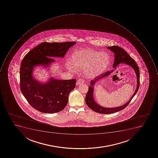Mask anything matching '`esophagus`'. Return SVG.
<instances>
[{"instance_id": "1", "label": "esophagus", "mask_w": 158, "mask_h": 158, "mask_svg": "<svg viewBox=\"0 0 158 158\" xmlns=\"http://www.w3.org/2000/svg\"><path fill=\"white\" fill-rule=\"evenodd\" d=\"M84 82H85V80H82V79H79L77 82V85H80Z\"/></svg>"}]
</instances>
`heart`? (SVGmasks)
<instances>
[{
    "label": "heart",
    "instance_id": "heart-1",
    "mask_svg": "<svg viewBox=\"0 0 158 158\" xmlns=\"http://www.w3.org/2000/svg\"><path fill=\"white\" fill-rule=\"evenodd\" d=\"M110 62V57L106 52L85 49L73 52L70 59V63H67L66 66L73 73L77 70H85L86 76L92 77L106 70Z\"/></svg>",
    "mask_w": 158,
    "mask_h": 158
}]
</instances>
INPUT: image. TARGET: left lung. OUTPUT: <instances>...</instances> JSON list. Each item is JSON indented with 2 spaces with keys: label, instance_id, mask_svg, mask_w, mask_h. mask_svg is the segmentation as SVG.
Wrapping results in <instances>:
<instances>
[{
  "label": "left lung",
  "instance_id": "8db88e82",
  "mask_svg": "<svg viewBox=\"0 0 158 158\" xmlns=\"http://www.w3.org/2000/svg\"><path fill=\"white\" fill-rule=\"evenodd\" d=\"M107 48L110 50L112 52L114 53V60L113 68L115 69L116 66L121 63H126L132 67L135 71L137 75V89L134 94L128 101L124 105L119 107L114 108H106L102 107L96 103L94 101L93 96L94 92V86L95 82L101 80L102 78L106 77L109 76L114 70L111 71H107L104 73H102L99 76H97L95 77L94 80H91L90 81V85L88 87V91L85 97V103L89 108L92 110L94 112L98 113L104 114H109L114 113L116 112L121 111L127 107L131 102L132 99L133 98L135 95L136 94L140 85V73H139V67L135 63V61L129 56L127 52L121 47L118 46H109Z\"/></svg>",
  "mask_w": 158,
  "mask_h": 158
}]
</instances>
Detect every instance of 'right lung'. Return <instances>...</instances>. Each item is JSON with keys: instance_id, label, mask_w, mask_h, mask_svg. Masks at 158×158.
I'll use <instances>...</instances> for the list:
<instances>
[{"instance_id": "right-lung-1", "label": "right lung", "mask_w": 158, "mask_h": 158, "mask_svg": "<svg viewBox=\"0 0 158 158\" xmlns=\"http://www.w3.org/2000/svg\"><path fill=\"white\" fill-rule=\"evenodd\" d=\"M76 44L75 41L42 42L28 52L22 61L20 89L27 102L37 111L52 114L63 110L67 105L69 95L76 87L77 80L50 77L46 82H40L33 76L34 69L37 66L49 67L56 62L52 57H64L69 49Z\"/></svg>"}]
</instances>
